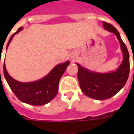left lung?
<instances>
[{
    "mask_svg": "<svg viewBox=\"0 0 134 134\" xmlns=\"http://www.w3.org/2000/svg\"><path fill=\"white\" fill-rule=\"evenodd\" d=\"M103 27L115 34L121 44L124 59L116 71L109 73H98L89 71L79 64L77 78L82 93L91 98L105 100L115 96L124 87L129 78L130 71L129 54L119 32L113 25L103 22Z\"/></svg>",
    "mask_w": 134,
    "mask_h": 134,
    "instance_id": "obj_1",
    "label": "left lung"
}]
</instances>
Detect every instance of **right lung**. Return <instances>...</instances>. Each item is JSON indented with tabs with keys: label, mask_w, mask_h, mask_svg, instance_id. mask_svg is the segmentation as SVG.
<instances>
[{
	"label": "right lung",
	"mask_w": 134,
	"mask_h": 134,
	"mask_svg": "<svg viewBox=\"0 0 134 134\" xmlns=\"http://www.w3.org/2000/svg\"><path fill=\"white\" fill-rule=\"evenodd\" d=\"M22 29L19 28L10 36L7 49L14 35L20 32ZM69 64L70 62L67 61L63 64H57L47 76L39 80L31 82H21L14 80L8 75L5 64L3 73L9 87L19 100L33 105H42L48 103L57 96L59 80Z\"/></svg>",
	"instance_id": "1"
}]
</instances>
